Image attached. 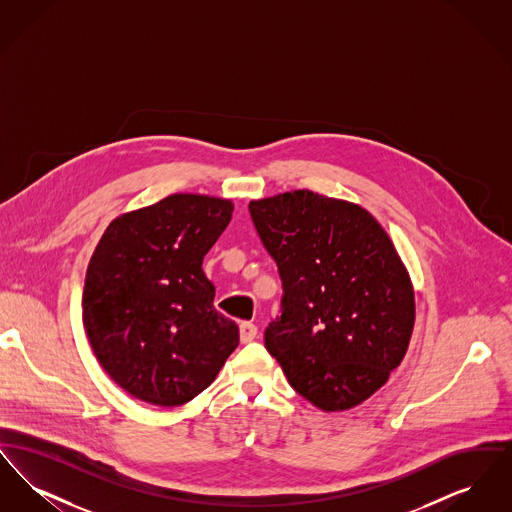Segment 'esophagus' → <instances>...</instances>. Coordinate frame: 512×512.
<instances>
[{
  "label": "esophagus",
  "mask_w": 512,
  "mask_h": 512,
  "mask_svg": "<svg viewBox=\"0 0 512 512\" xmlns=\"http://www.w3.org/2000/svg\"><path fill=\"white\" fill-rule=\"evenodd\" d=\"M257 338V326L253 322H242L240 324V340L242 343H249Z\"/></svg>",
  "instance_id": "obj_1"
}]
</instances>
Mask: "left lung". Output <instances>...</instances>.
<instances>
[{"instance_id": "1", "label": "left lung", "mask_w": 512, "mask_h": 512, "mask_svg": "<svg viewBox=\"0 0 512 512\" xmlns=\"http://www.w3.org/2000/svg\"><path fill=\"white\" fill-rule=\"evenodd\" d=\"M249 213L284 288L268 353L318 409L361 405L413 334V284L390 236L361 205L311 190L251 201Z\"/></svg>"}]
</instances>
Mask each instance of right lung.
<instances>
[{
  "label": "right lung",
  "instance_id": "1",
  "mask_svg": "<svg viewBox=\"0 0 512 512\" xmlns=\"http://www.w3.org/2000/svg\"><path fill=\"white\" fill-rule=\"evenodd\" d=\"M228 199L174 194L124 213L86 270L82 318L103 370L132 397L178 407L209 388L240 343L213 307L203 257L232 219Z\"/></svg>",
  "mask_w": 512,
  "mask_h": 512
}]
</instances>
